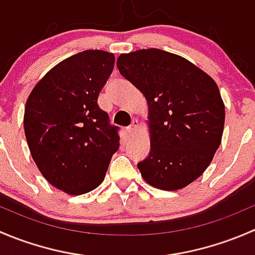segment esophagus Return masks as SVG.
I'll return each instance as SVG.
<instances>
[{
	"instance_id": "obj_1",
	"label": "esophagus",
	"mask_w": 255,
	"mask_h": 255,
	"mask_svg": "<svg viewBox=\"0 0 255 255\" xmlns=\"http://www.w3.org/2000/svg\"><path fill=\"white\" fill-rule=\"evenodd\" d=\"M138 127H139V123H138V120H133L132 121V125L127 128V133L129 137H134L137 134V130Z\"/></svg>"
}]
</instances>
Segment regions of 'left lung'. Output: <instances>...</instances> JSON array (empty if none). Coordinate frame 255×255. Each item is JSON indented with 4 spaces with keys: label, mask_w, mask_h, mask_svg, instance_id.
<instances>
[{
    "label": "left lung",
    "mask_w": 255,
    "mask_h": 255,
    "mask_svg": "<svg viewBox=\"0 0 255 255\" xmlns=\"http://www.w3.org/2000/svg\"><path fill=\"white\" fill-rule=\"evenodd\" d=\"M117 68L148 104L150 151L137 165L144 181L184 189L204 174L222 140L226 113L217 84L187 59L155 48L121 54Z\"/></svg>",
    "instance_id": "8db88e82"
}]
</instances>
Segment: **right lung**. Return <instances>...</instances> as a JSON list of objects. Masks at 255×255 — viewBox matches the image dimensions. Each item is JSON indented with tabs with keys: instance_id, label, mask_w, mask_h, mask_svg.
Here are the masks:
<instances>
[{
	"instance_id": "add662e5",
	"label": "right lung",
	"mask_w": 255,
	"mask_h": 255,
	"mask_svg": "<svg viewBox=\"0 0 255 255\" xmlns=\"http://www.w3.org/2000/svg\"><path fill=\"white\" fill-rule=\"evenodd\" d=\"M113 66L112 53L81 51L50 69L25 102L30 155L49 184L69 195L96 189L120 148L117 128L97 104Z\"/></svg>"
}]
</instances>
